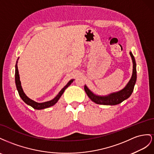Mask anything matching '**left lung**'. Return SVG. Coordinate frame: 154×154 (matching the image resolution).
I'll use <instances>...</instances> for the list:
<instances>
[{"instance_id":"left-lung-1","label":"left lung","mask_w":154,"mask_h":154,"mask_svg":"<svg viewBox=\"0 0 154 154\" xmlns=\"http://www.w3.org/2000/svg\"><path fill=\"white\" fill-rule=\"evenodd\" d=\"M130 55L133 62V72L132 75H131V77L128 82V84L126 85V86L122 90L105 96H100L94 94L85 85V90L87 95L88 96V97L92 101L98 104L116 105L121 103L125 100L130 97L134 91V86L135 85L136 80H137V71H136L135 60L132 53L130 52Z\"/></svg>"}]
</instances>
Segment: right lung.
I'll use <instances>...</instances> for the list:
<instances>
[{"instance_id": "add662e5", "label": "right lung", "mask_w": 154, "mask_h": 154, "mask_svg": "<svg viewBox=\"0 0 154 154\" xmlns=\"http://www.w3.org/2000/svg\"><path fill=\"white\" fill-rule=\"evenodd\" d=\"M18 59H17V61L16 63V65H15V85H16L17 89V91H18V92H19V96L20 97V98L23 100V101L25 103L27 104L28 105H29V106H31L32 108H33L34 109H45V108H49V107L54 106V104H55L57 103V101L59 100V99H60L61 95L63 94L64 90L66 89L70 85L72 84V83L73 81V80H74V79L70 80L68 82V84L66 85L63 88L59 91V93L58 94V95H57L54 99L49 100V101L45 102V103H37L35 101H34V100L30 99L29 97H28L26 96V94H24V92L23 88H22L21 82H20V77H19V74L18 66H17Z\"/></svg>"}]
</instances>
